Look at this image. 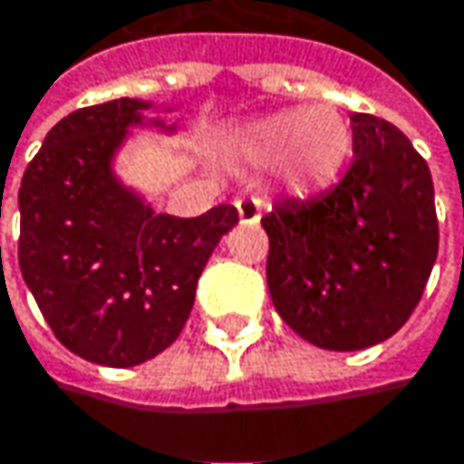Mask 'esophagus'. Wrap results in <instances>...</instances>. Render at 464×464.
I'll use <instances>...</instances> for the list:
<instances>
[{
  "label": "esophagus",
  "mask_w": 464,
  "mask_h": 464,
  "mask_svg": "<svg viewBox=\"0 0 464 464\" xmlns=\"http://www.w3.org/2000/svg\"><path fill=\"white\" fill-rule=\"evenodd\" d=\"M236 209H238V220L244 226H255V223H260V215H263V198L244 196V198L236 201Z\"/></svg>",
  "instance_id": "esophagus-1"
}]
</instances>
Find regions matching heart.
Returning <instances> with one entry per match:
<instances>
[{"label": "heart", "mask_w": 464, "mask_h": 464, "mask_svg": "<svg viewBox=\"0 0 464 464\" xmlns=\"http://www.w3.org/2000/svg\"><path fill=\"white\" fill-rule=\"evenodd\" d=\"M236 146L257 164H281L289 188L308 196L337 183L353 153V130L332 106L286 108L244 127Z\"/></svg>", "instance_id": "obj_1"}]
</instances>
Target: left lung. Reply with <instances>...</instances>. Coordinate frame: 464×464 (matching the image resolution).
Listing matches in <instances>:
<instances>
[{
    "mask_svg": "<svg viewBox=\"0 0 464 464\" xmlns=\"http://www.w3.org/2000/svg\"><path fill=\"white\" fill-rule=\"evenodd\" d=\"M351 127L345 178L311 201H278L263 218L276 311L324 351H363L393 337L439 255L428 161L380 116L351 113Z\"/></svg>",
    "mask_w": 464,
    "mask_h": 464,
    "instance_id": "8db88e82",
    "label": "left lung"
}]
</instances>
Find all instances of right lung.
Returning <instances> with one entry per match:
<instances>
[{"instance_id": "add662e5", "label": "right lung", "mask_w": 464, "mask_h": 464, "mask_svg": "<svg viewBox=\"0 0 464 464\" xmlns=\"http://www.w3.org/2000/svg\"><path fill=\"white\" fill-rule=\"evenodd\" d=\"M153 106L119 98L61 119L18 190V263L55 337L103 366H138L183 332L196 284L218 241L238 223L231 204L198 218L156 215L124 186L113 159ZM153 127L164 121L150 119Z\"/></svg>"}]
</instances>
